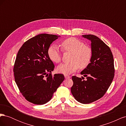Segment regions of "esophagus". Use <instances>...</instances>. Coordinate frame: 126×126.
I'll list each match as a JSON object with an SVG mask.
<instances>
[{
    "label": "esophagus",
    "instance_id": "obj_1",
    "mask_svg": "<svg viewBox=\"0 0 126 126\" xmlns=\"http://www.w3.org/2000/svg\"><path fill=\"white\" fill-rule=\"evenodd\" d=\"M64 77H65L66 79H68V78H70V77L68 75H64Z\"/></svg>",
    "mask_w": 126,
    "mask_h": 126
}]
</instances>
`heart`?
I'll use <instances>...</instances> for the list:
<instances>
[{
	"mask_svg": "<svg viewBox=\"0 0 126 126\" xmlns=\"http://www.w3.org/2000/svg\"><path fill=\"white\" fill-rule=\"evenodd\" d=\"M63 51L72 52L70 63H63L57 67L59 73L67 75L72 74L78 69H84L89 65L92 58L91 48L85 45L82 41L75 38L71 37L64 40L61 44ZM49 59L55 63H59L62 59L61 51L56 45H51L48 49Z\"/></svg>",
	"mask_w": 126,
	"mask_h": 126,
	"instance_id": "heart-1",
	"label": "heart"
}]
</instances>
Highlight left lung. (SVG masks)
Returning a JSON list of instances; mask_svg holds the SVG:
<instances>
[{"label":"left lung","instance_id":"obj_1","mask_svg":"<svg viewBox=\"0 0 126 126\" xmlns=\"http://www.w3.org/2000/svg\"><path fill=\"white\" fill-rule=\"evenodd\" d=\"M82 36L91 42L92 58L89 65L80 72L86 80H82L83 77H72L74 84L71 92L76 100L88 104L104 96L112 81L115 68L112 52L104 41L93 35Z\"/></svg>","mask_w":126,"mask_h":126}]
</instances>
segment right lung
<instances>
[{
    "label": "right lung",
    "mask_w": 126,
    "mask_h": 126,
    "mask_svg": "<svg viewBox=\"0 0 126 126\" xmlns=\"http://www.w3.org/2000/svg\"><path fill=\"white\" fill-rule=\"evenodd\" d=\"M58 36L42 33L29 39L19 50L15 60V80L27 100L44 105L64 80L63 74H51L55 66L48 55V49Z\"/></svg>",
    "instance_id": "right-lung-1"
}]
</instances>
